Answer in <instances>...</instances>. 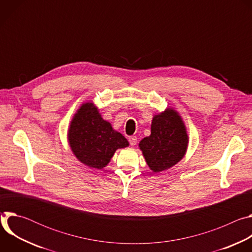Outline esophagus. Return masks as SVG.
Masks as SVG:
<instances>
[{"mask_svg":"<svg viewBox=\"0 0 252 252\" xmlns=\"http://www.w3.org/2000/svg\"><path fill=\"white\" fill-rule=\"evenodd\" d=\"M128 141H129V145L131 147H134L136 145V141H137V138L135 135H132V136H129L128 137Z\"/></svg>","mask_w":252,"mask_h":252,"instance_id":"esophagus-1","label":"esophagus"}]
</instances>
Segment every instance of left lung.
I'll return each mask as SVG.
<instances>
[{"mask_svg":"<svg viewBox=\"0 0 252 252\" xmlns=\"http://www.w3.org/2000/svg\"><path fill=\"white\" fill-rule=\"evenodd\" d=\"M151 135L139 141V149L154 172L166 170L185 157L189 135L179 114L170 107L156 115L152 122Z\"/></svg>","mask_w":252,"mask_h":252,"instance_id":"left-lung-1","label":"left lung"}]
</instances>
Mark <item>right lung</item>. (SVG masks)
Segmentation results:
<instances>
[{"label": "right lung", "mask_w": 252, "mask_h": 252, "mask_svg": "<svg viewBox=\"0 0 252 252\" xmlns=\"http://www.w3.org/2000/svg\"><path fill=\"white\" fill-rule=\"evenodd\" d=\"M67 139L76 158L95 169L106 166L118 149L128 147L127 139L101 118L91 101L83 103L70 121Z\"/></svg>", "instance_id": "right-lung-1"}]
</instances>
